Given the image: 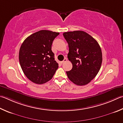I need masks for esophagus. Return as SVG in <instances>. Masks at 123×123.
<instances>
[{
    "instance_id": "1",
    "label": "esophagus",
    "mask_w": 123,
    "mask_h": 123,
    "mask_svg": "<svg viewBox=\"0 0 123 123\" xmlns=\"http://www.w3.org/2000/svg\"><path fill=\"white\" fill-rule=\"evenodd\" d=\"M67 61V59L66 58H65V59H64L63 61H62V62H61V63H64V62H66Z\"/></svg>"
}]
</instances>
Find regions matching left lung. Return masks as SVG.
Wrapping results in <instances>:
<instances>
[{"mask_svg": "<svg viewBox=\"0 0 123 123\" xmlns=\"http://www.w3.org/2000/svg\"><path fill=\"white\" fill-rule=\"evenodd\" d=\"M68 43V58L73 64L66 71L68 79L77 86L88 84L98 73L102 62V53L98 43L82 31L64 32Z\"/></svg>", "mask_w": 123, "mask_h": 123, "instance_id": "obj_1", "label": "left lung"}]
</instances>
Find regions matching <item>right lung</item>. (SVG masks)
<instances>
[{
  "label": "right lung",
  "instance_id": "1",
  "mask_svg": "<svg viewBox=\"0 0 123 123\" xmlns=\"http://www.w3.org/2000/svg\"><path fill=\"white\" fill-rule=\"evenodd\" d=\"M59 33L39 31L24 40L19 50L20 64L28 79L38 84L52 79L59 64L52 50L53 40Z\"/></svg>",
  "mask_w": 123,
  "mask_h": 123
}]
</instances>
